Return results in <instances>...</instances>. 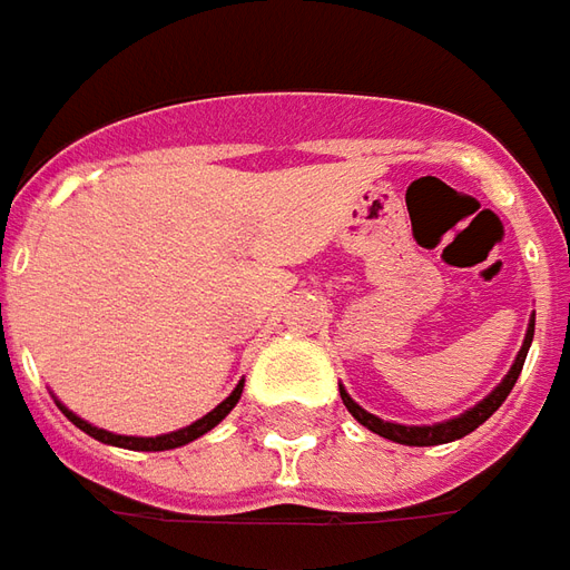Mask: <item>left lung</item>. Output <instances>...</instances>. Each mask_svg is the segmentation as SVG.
<instances>
[{
    "label": "left lung",
    "instance_id": "left-lung-1",
    "mask_svg": "<svg viewBox=\"0 0 570 570\" xmlns=\"http://www.w3.org/2000/svg\"><path fill=\"white\" fill-rule=\"evenodd\" d=\"M531 337H534V322H531V328H528V334H524L522 350H519V356H515V362H512L510 374L503 377V383H500L494 393L488 395L485 402H479V405L470 407L466 414H460V417H454V421L435 423V426H402V423H386L381 421V417L368 414L365 407H358L356 402L350 399L346 390H341L343 405H346V411H350L362 426H368L371 433L383 435V439H390V442H399V445H417V448L445 445V442H454V439H463L466 433H472L475 426H482V423H485L488 417L503 405V402H507V395L512 393V386H515L519 374H522V365H524V356H528V346H531Z\"/></svg>",
    "mask_w": 570,
    "mask_h": 570
}]
</instances>
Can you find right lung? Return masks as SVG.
Instances as JSON below:
<instances>
[{
	"label": "right lung",
	"instance_id": "right-lung-1",
	"mask_svg": "<svg viewBox=\"0 0 570 570\" xmlns=\"http://www.w3.org/2000/svg\"><path fill=\"white\" fill-rule=\"evenodd\" d=\"M242 395V383L233 390V393L220 402V405L214 407V411H208L202 421L189 423V426H184V430H177V433H168V435H156V439H135V435H112L107 433V430H98V426H91V423H85L82 417H76L72 411H67V407L60 405V411L70 417L82 433H88L91 439H98V442H104V445H116V448H131V451H168V448H180L187 445V442H193V439H199V435H205L208 430H214L217 423L227 417L229 411L236 407V402H239Z\"/></svg>",
	"mask_w": 570,
	"mask_h": 570
}]
</instances>
